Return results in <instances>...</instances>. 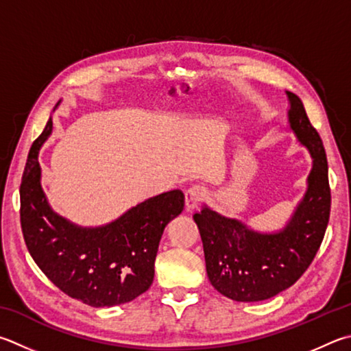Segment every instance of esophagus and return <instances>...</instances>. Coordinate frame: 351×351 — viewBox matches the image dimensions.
I'll list each match as a JSON object with an SVG mask.
<instances>
[{"mask_svg":"<svg viewBox=\"0 0 351 351\" xmlns=\"http://www.w3.org/2000/svg\"><path fill=\"white\" fill-rule=\"evenodd\" d=\"M206 196V190L201 186H193L190 187L186 192V210L187 212H193V210L197 207L199 201L204 199Z\"/></svg>","mask_w":351,"mask_h":351,"instance_id":"1","label":"esophagus"}]
</instances>
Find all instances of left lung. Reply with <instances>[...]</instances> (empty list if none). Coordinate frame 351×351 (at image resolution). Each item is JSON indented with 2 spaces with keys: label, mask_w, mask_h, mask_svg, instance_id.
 I'll return each mask as SVG.
<instances>
[{
  "label": "left lung",
  "mask_w": 351,
  "mask_h": 351,
  "mask_svg": "<svg viewBox=\"0 0 351 351\" xmlns=\"http://www.w3.org/2000/svg\"><path fill=\"white\" fill-rule=\"evenodd\" d=\"M285 95L287 132L311 158L307 189L290 218L278 230L261 232L207 204L193 215L208 281L221 295L238 302L265 301L295 284L319 250L328 224L331 196L322 139L310 124L302 101L289 90Z\"/></svg>",
  "instance_id": "1"
}]
</instances>
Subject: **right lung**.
I'll use <instances>...</instances> for the list:
<instances>
[{
  "instance_id": "add662e5",
  "label": "right lung",
  "mask_w": 351,
  "mask_h": 351,
  "mask_svg": "<svg viewBox=\"0 0 351 351\" xmlns=\"http://www.w3.org/2000/svg\"><path fill=\"white\" fill-rule=\"evenodd\" d=\"M52 130L50 117L21 180V228L30 256L61 291L90 307L130 302L154 282L159 241L182 212L184 195L170 190L147 197L103 226L75 224L50 207L43 190L38 155Z\"/></svg>"
}]
</instances>
